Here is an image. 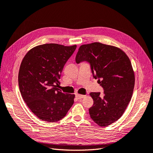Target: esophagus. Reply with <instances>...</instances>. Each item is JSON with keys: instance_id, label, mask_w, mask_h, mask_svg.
I'll return each mask as SVG.
<instances>
[{"instance_id": "esophagus-1", "label": "esophagus", "mask_w": 153, "mask_h": 153, "mask_svg": "<svg viewBox=\"0 0 153 153\" xmlns=\"http://www.w3.org/2000/svg\"><path fill=\"white\" fill-rule=\"evenodd\" d=\"M85 96V95H82L80 94H76V97L78 99H82V98H84Z\"/></svg>"}]
</instances>
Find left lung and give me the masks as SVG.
Masks as SVG:
<instances>
[{
  "label": "left lung",
  "instance_id": "obj_1",
  "mask_svg": "<svg viewBox=\"0 0 153 153\" xmlns=\"http://www.w3.org/2000/svg\"><path fill=\"white\" fill-rule=\"evenodd\" d=\"M76 62L87 61L95 79L104 93L91 92L93 106L91 118L101 127L107 126L122 116L131 101L135 73L124 52L116 47L98 42L82 45L78 48Z\"/></svg>",
  "mask_w": 153,
  "mask_h": 153
}]
</instances>
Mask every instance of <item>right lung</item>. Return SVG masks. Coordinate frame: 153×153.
I'll return each instance as SVG.
<instances>
[{"instance_id": "1", "label": "right lung", "mask_w": 153, "mask_h": 153, "mask_svg": "<svg viewBox=\"0 0 153 153\" xmlns=\"http://www.w3.org/2000/svg\"><path fill=\"white\" fill-rule=\"evenodd\" d=\"M76 48V45H41L30 49L23 59L18 73L20 91L39 119L57 122L73 105L75 94L63 93L57 87L64 66Z\"/></svg>"}]
</instances>
